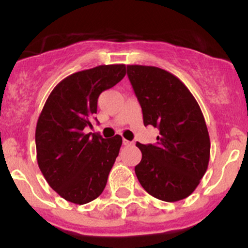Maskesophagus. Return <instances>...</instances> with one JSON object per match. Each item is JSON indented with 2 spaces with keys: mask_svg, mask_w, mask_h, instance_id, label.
Wrapping results in <instances>:
<instances>
[{
  "mask_svg": "<svg viewBox=\"0 0 248 248\" xmlns=\"http://www.w3.org/2000/svg\"><path fill=\"white\" fill-rule=\"evenodd\" d=\"M122 142H124V146H132V144H133V142L128 141V140H126V139H124V141H122Z\"/></svg>",
  "mask_w": 248,
  "mask_h": 248,
  "instance_id": "34e87169",
  "label": "esophagus"
}]
</instances>
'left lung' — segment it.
<instances>
[{
    "label": "left lung",
    "instance_id": "left-lung-1",
    "mask_svg": "<svg viewBox=\"0 0 248 248\" xmlns=\"http://www.w3.org/2000/svg\"><path fill=\"white\" fill-rule=\"evenodd\" d=\"M144 126L160 130L154 144L136 143L139 182L153 197L177 202L195 191L210 160V138L198 102L177 77L155 66L128 65Z\"/></svg>",
    "mask_w": 248,
    "mask_h": 248
}]
</instances>
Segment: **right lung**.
Wrapping results in <instances>:
<instances>
[{
	"instance_id": "add662e5",
	"label": "right lung",
	"mask_w": 248,
	"mask_h": 248,
	"mask_svg": "<svg viewBox=\"0 0 248 248\" xmlns=\"http://www.w3.org/2000/svg\"><path fill=\"white\" fill-rule=\"evenodd\" d=\"M126 76V65H100L76 72L53 88L37 121L38 167L61 197L86 204L101 195L122 138L104 139L92 128L98 98Z\"/></svg>"
}]
</instances>
